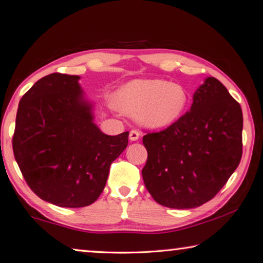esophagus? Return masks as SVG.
<instances>
[{
	"label": "esophagus",
	"instance_id": "1",
	"mask_svg": "<svg viewBox=\"0 0 263 263\" xmlns=\"http://www.w3.org/2000/svg\"><path fill=\"white\" fill-rule=\"evenodd\" d=\"M139 137H140V132L138 130H131L130 131V140L131 141H137Z\"/></svg>",
	"mask_w": 263,
	"mask_h": 263
}]
</instances>
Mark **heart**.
I'll return each mask as SVG.
<instances>
[{
	"instance_id": "heart-1",
	"label": "heart",
	"mask_w": 263,
	"mask_h": 263,
	"mask_svg": "<svg viewBox=\"0 0 263 263\" xmlns=\"http://www.w3.org/2000/svg\"><path fill=\"white\" fill-rule=\"evenodd\" d=\"M188 102L182 85L158 79L131 81L118 91L123 111L136 115L141 125L151 128L172 125L184 114Z\"/></svg>"
}]
</instances>
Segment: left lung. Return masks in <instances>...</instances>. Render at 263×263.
<instances>
[{
	"label": "left lung",
	"mask_w": 263,
	"mask_h": 263,
	"mask_svg": "<svg viewBox=\"0 0 263 263\" xmlns=\"http://www.w3.org/2000/svg\"><path fill=\"white\" fill-rule=\"evenodd\" d=\"M190 111L165 130L148 133L143 182L158 204L194 209L227 183L243 154V112L226 86L208 77Z\"/></svg>",
	"instance_id": "obj_1"
}]
</instances>
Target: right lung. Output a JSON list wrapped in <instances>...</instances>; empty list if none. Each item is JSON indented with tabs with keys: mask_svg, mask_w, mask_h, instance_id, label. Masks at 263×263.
<instances>
[{
	"mask_svg": "<svg viewBox=\"0 0 263 263\" xmlns=\"http://www.w3.org/2000/svg\"><path fill=\"white\" fill-rule=\"evenodd\" d=\"M79 80L53 73L36 82L20 99L12 138L29 188L61 208L93 203L128 142V132L107 136L95 124Z\"/></svg>",
	"mask_w": 263,
	"mask_h": 263,
	"instance_id": "add662e5",
	"label": "right lung"
}]
</instances>
